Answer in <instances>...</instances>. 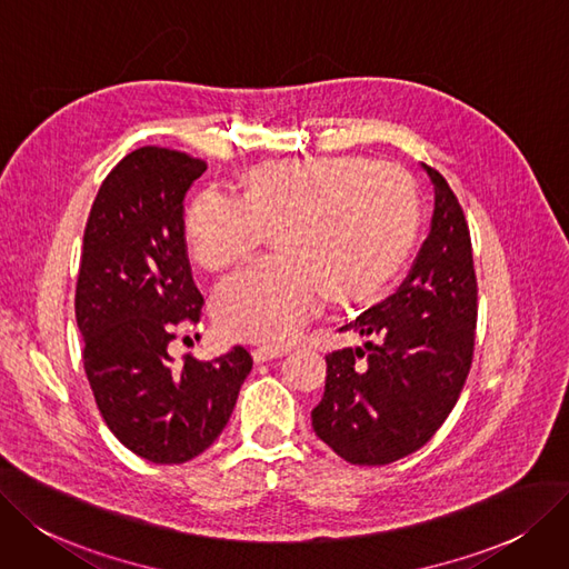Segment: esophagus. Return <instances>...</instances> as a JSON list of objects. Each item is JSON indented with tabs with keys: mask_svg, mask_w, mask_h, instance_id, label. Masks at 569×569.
Listing matches in <instances>:
<instances>
[{
	"mask_svg": "<svg viewBox=\"0 0 569 569\" xmlns=\"http://www.w3.org/2000/svg\"><path fill=\"white\" fill-rule=\"evenodd\" d=\"M287 350L284 348H278V346H257L254 348V359L257 361H268V359H276V357H282Z\"/></svg>",
	"mask_w": 569,
	"mask_h": 569,
	"instance_id": "34e87169",
	"label": "esophagus"
}]
</instances>
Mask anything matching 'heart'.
I'll return each instance as SVG.
<instances>
[{
	"mask_svg": "<svg viewBox=\"0 0 569 569\" xmlns=\"http://www.w3.org/2000/svg\"><path fill=\"white\" fill-rule=\"evenodd\" d=\"M418 200L411 181L363 158H306L254 170L244 198L219 187L187 210L193 259L210 270L231 266L278 233L282 257L223 278L212 310L238 338L284 343L327 299H367L388 282L413 244Z\"/></svg>",
	"mask_w": 569,
	"mask_h": 569,
	"instance_id": "heart-1",
	"label": "heart"
}]
</instances>
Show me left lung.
Listing matches in <instances>:
<instances>
[{
	"instance_id": "obj_1",
	"label": "left lung",
	"mask_w": 569,
	"mask_h": 569,
	"mask_svg": "<svg viewBox=\"0 0 569 569\" xmlns=\"http://www.w3.org/2000/svg\"><path fill=\"white\" fill-rule=\"evenodd\" d=\"M429 236L401 287L343 329L378 343L327 355L312 429L350 465H390L422 448L465 388L473 357L479 284L469 226L441 172Z\"/></svg>"
}]
</instances>
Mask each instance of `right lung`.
<instances>
[{
	"label": "right lung",
	"mask_w": 569,
	"mask_h": 569,
	"mask_svg": "<svg viewBox=\"0 0 569 569\" xmlns=\"http://www.w3.org/2000/svg\"><path fill=\"white\" fill-rule=\"evenodd\" d=\"M208 163L142 147L113 168L90 208L77 280L83 369L100 413L134 456L189 462L229 422L252 355H191L172 367L174 329L196 325L202 293L184 240V196Z\"/></svg>",
	"instance_id": "1"
}]
</instances>
